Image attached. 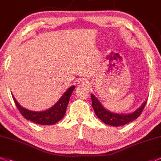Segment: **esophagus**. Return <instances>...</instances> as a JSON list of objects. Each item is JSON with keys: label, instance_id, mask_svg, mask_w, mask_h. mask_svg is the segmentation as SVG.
Returning a JSON list of instances; mask_svg holds the SVG:
<instances>
[{"label": "esophagus", "instance_id": "34e87169", "mask_svg": "<svg viewBox=\"0 0 161 161\" xmlns=\"http://www.w3.org/2000/svg\"><path fill=\"white\" fill-rule=\"evenodd\" d=\"M78 87H89V82H87L86 80H80L79 81V82L77 83Z\"/></svg>", "mask_w": 161, "mask_h": 161}]
</instances>
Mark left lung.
I'll return each mask as SVG.
<instances>
[{
  "label": "left lung",
  "instance_id": "8db88e82",
  "mask_svg": "<svg viewBox=\"0 0 161 161\" xmlns=\"http://www.w3.org/2000/svg\"><path fill=\"white\" fill-rule=\"evenodd\" d=\"M91 99H92V108H93L95 113L98 116L99 119H100L103 123L107 125H110L113 126H124L130 122L133 121L134 119H137L141 114L143 108L145 107V105L147 103V100L143 102V104L136 109V110L131 113H116L106 109L103 106L100 101L94 96L93 94H91Z\"/></svg>",
  "mask_w": 161,
  "mask_h": 161
}]
</instances>
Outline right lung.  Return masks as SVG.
Wrapping results in <instances>:
<instances>
[{
	"label": "right lung",
	"instance_id": "1",
	"mask_svg": "<svg viewBox=\"0 0 161 161\" xmlns=\"http://www.w3.org/2000/svg\"><path fill=\"white\" fill-rule=\"evenodd\" d=\"M74 89H75V86L69 87L54 106L45 111L36 112L25 109L18 103L13 95L12 97L20 113L25 119L37 124L52 125L56 123L64 117L66 112L67 106L69 104V99Z\"/></svg>",
	"mask_w": 161,
	"mask_h": 161
}]
</instances>
